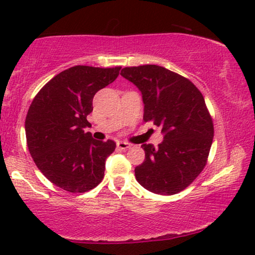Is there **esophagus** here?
Instances as JSON below:
<instances>
[{
	"mask_svg": "<svg viewBox=\"0 0 255 255\" xmlns=\"http://www.w3.org/2000/svg\"><path fill=\"white\" fill-rule=\"evenodd\" d=\"M117 147L120 149H128L131 147V144H128V142H125V141H118Z\"/></svg>",
	"mask_w": 255,
	"mask_h": 255,
	"instance_id": "34e87169",
	"label": "esophagus"
}]
</instances>
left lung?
<instances>
[{
  "mask_svg": "<svg viewBox=\"0 0 255 255\" xmlns=\"http://www.w3.org/2000/svg\"><path fill=\"white\" fill-rule=\"evenodd\" d=\"M121 75L141 92L144 122L165 134L158 148L141 145L145 160L135 167V179L154 194L180 193L204 169L214 139L203 95L190 80L161 66L125 67Z\"/></svg>",
  "mask_w": 255,
  "mask_h": 255,
  "instance_id": "1",
  "label": "left lung"
}]
</instances>
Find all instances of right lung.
Here are the masks:
<instances>
[{
    "mask_svg": "<svg viewBox=\"0 0 255 255\" xmlns=\"http://www.w3.org/2000/svg\"><path fill=\"white\" fill-rule=\"evenodd\" d=\"M121 67L74 66L41 88L25 118L26 144L34 163L55 186L82 194L103 180L114 140H96L85 128L94 95L114 82Z\"/></svg>",
    "mask_w": 255,
    "mask_h": 255,
    "instance_id": "obj_1",
    "label": "right lung"
}]
</instances>
